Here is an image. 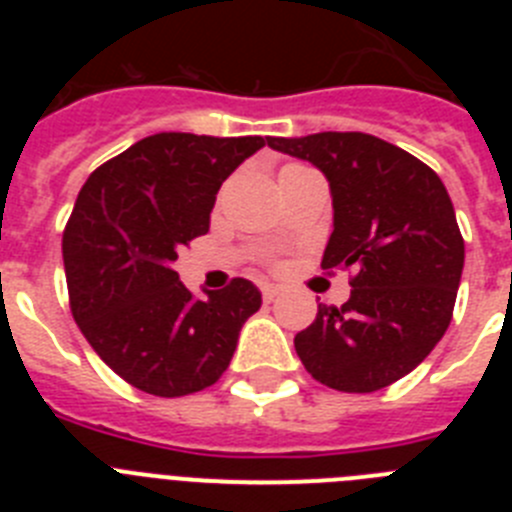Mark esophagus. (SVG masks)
<instances>
[{
  "instance_id": "34e87169",
  "label": "esophagus",
  "mask_w": 512,
  "mask_h": 512,
  "mask_svg": "<svg viewBox=\"0 0 512 512\" xmlns=\"http://www.w3.org/2000/svg\"><path fill=\"white\" fill-rule=\"evenodd\" d=\"M279 295H282V289L274 287V284H264V287H261V297H264V302H274Z\"/></svg>"
}]
</instances>
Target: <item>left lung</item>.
<instances>
[{
	"mask_svg": "<svg viewBox=\"0 0 512 512\" xmlns=\"http://www.w3.org/2000/svg\"><path fill=\"white\" fill-rule=\"evenodd\" d=\"M266 140L328 176L323 269H354L348 302L318 307L295 336L297 356L338 392L390 387L431 354L454 315L464 238L449 192L431 166L377 135Z\"/></svg>",
	"mask_w": 512,
	"mask_h": 512,
	"instance_id": "1",
	"label": "left lung"
}]
</instances>
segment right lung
I'll return each instance as SVG.
<instances>
[{"label":"right lung","instance_id":"right-lung-1","mask_svg":"<svg viewBox=\"0 0 512 512\" xmlns=\"http://www.w3.org/2000/svg\"><path fill=\"white\" fill-rule=\"evenodd\" d=\"M266 146L261 135L156 133L92 171L63 230L74 320L135 390L184 397L223 377L261 307L248 279L194 300L174 261L210 230L220 184Z\"/></svg>","mask_w":512,"mask_h":512}]
</instances>
